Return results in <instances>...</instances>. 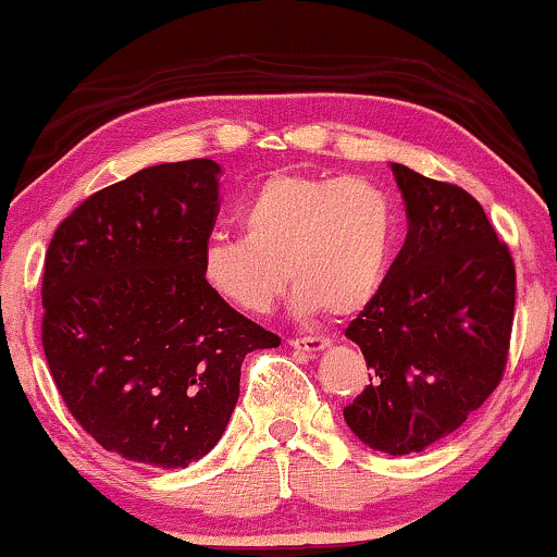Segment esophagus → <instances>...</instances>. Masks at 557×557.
<instances>
[{
	"mask_svg": "<svg viewBox=\"0 0 557 557\" xmlns=\"http://www.w3.org/2000/svg\"><path fill=\"white\" fill-rule=\"evenodd\" d=\"M287 343H290V347H296V350H304L308 355H317V352L324 350L326 345H330V339H326V337H293V339H287Z\"/></svg>",
	"mask_w": 557,
	"mask_h": 557,
	"instance_id": "obj_1",
	"label": "esophagus"
}]
</instances>
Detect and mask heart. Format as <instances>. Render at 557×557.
<instances>
[{
	"instance_id": "heart-1",
	"label": "heart",
	"mask_w": 557,
	"mask_h": 557,
	"mask_svg": "<svg viewBox=\"0 0 557 557\" xmlns=\"http://www.w3.org/2000/svg\"><path fill=\"white\" fill-rule=\"evenodd\" d=\"M244 236H214L202 277L227 306L261 317L287 274L300 313L350 317L384 283L397 238V207L366 178L274 173L240 210Z\"/></svg>"
}]
</instances>
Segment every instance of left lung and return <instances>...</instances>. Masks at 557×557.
Masks as SVG:
<instances>
[{
    "label": "left lung",
    "mask_w": 557,
    "mask_h": 557,
    "mask_svg": "<svg viewBox=\"0 0 557 557\" xmlns=\"http://www.w3.org/2000/svg\"><path fill=\"white\" fill-rule=\"evenodd\" d=\"M392 171L410 231L345 330L371 368L345 420L366 446L401 457L457 431L500 384L516 270L472 194L399 163Z\"/></svg>",
    "instance_id": "8db88e82"
}]
</instances>
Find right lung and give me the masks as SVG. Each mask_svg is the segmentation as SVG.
<instances>
[{"label": "right lung", "instance_id": "add662e5", "mask_svg": "<svg viewBox=\"0 0 557 557\" xmlns=\"http://www.w3.org/2000/svg\"><path fill=\"white\" fill-rule=\"evenodd\" d=\"M218 176L207 158L137 171L87 197L46 251L53 384L106 451L137 465L176 470L212 451L244 358L280 345L202 277Z\"/></svg>", "mask_w": 557, "mask_h": 557}]
</instances>
